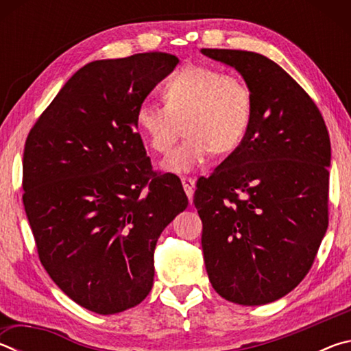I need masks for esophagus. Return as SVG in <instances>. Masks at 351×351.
Here are the masks:
<instances>
[{
	"instance_id": "1",
	"label": "esophagus",
	"mask_w": 351,
	"mask_h": 351,
	"mask_svg": "<svg viewBox=\"0 0 351 351\" xmlns=\"http://www.w3.org/2000/svg\"><path fill=\"white\" fill-rule=\"evenodd\" d=\"M181 182H182L184 190H186L189 201H190V203H192V199H193V189H195V180H193V178H190V176H182L181 178Z\"/></svg>"
}]
</instances>
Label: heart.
<instances>
[{"label":"heart","instance_id":"obj_1","mask_svg":"<svg viewBox=\"0 0 351 351\" xmlns=\"http://www.w3.org/2000/svg\"><path fill=\"white\" fill-rule=\"evenodd\" d=\"M165 106L142 104L136 127L152 150L169 153L184 133V144L162 161L169 173H189L210 154L237 150L251 127L254 97L241 77L206 66L184 64L162 86Z\"/></svg>","mask_w":351,"mask_h":351}]
</instances>
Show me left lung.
<instances>
[{
  "label": "left lung",
  "instance_id": "obj_1",
  "mask_svg": "<svg viewBox=\"0 0 351 351\" xmlns=\"http://www.w3.org/2000/svg\"><path fill=\"white\" fill-rule=\"evenodd\" d=\"M201 52L239 71L254 97L245 141L193 197L206 271L223 299L265 305L304 280L328 228L330 136L313 99L268 57Z\"/></svg>",
  "mask_w": 351,
  "mask_h": 351
}]
</instances>
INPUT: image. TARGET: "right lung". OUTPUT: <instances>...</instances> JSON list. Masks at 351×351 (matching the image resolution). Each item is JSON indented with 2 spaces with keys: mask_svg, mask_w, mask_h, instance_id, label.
Masks as SVG:
<instances>
[{
  "mask_svg": "<svg viewBox=\"0 0 351 351\" xmlns=\"http://www.w3.org/2000/svg\"><path fill=\"white\" fill-rule=\"evenodd\" d=\"M145 52L85 64L35 122L23 204L41 265L75 304L116 314L153 287L154 247L189 199L152 169L136 111L178 64Z\"/></svg>",
  "mask_w": 351,
  "mask_h": 351,
  "instance_id": "obj_1",
  "label": "right lung"
}]
</instances>
